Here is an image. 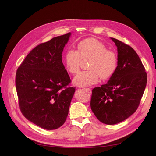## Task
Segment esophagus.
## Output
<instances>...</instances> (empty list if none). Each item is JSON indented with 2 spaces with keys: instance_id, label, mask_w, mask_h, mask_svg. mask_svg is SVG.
<instances>
[{
  "instance_id": "34e87169",
  "label": "esophagus",
  "mask_w": 156,
  "mask_h": 156,
  "mask_svg": "<svg viewBox=\"0 0 156 156\" xmlns=\"http://www.w3.org/2000/svg\"><path fill=\"white\" fill-rule=\"evenodd\" d=\"M84 90H86L90 94H92V90L90 88H84Z\"/></svg>"
}]
</instances>
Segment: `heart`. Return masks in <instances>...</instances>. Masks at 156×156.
Segmentation results:
<instances>
[{
    "instance_id": "1",
    "label": "heart",
    "mask_w": 156,
    "mask_h": 156,
    "mask_svg": "<svg viewBox=\"0 0 156 156\" xmlns=\"http://www.w3.org/2000/svg\"><path fill=\"white\" fill-rule=\"evenodd\" d=\"M77 51L68 49L64 55V64L68 72L76 74L81 60L90 59L87 71L80 72L73 79L79 87H87L102 80L110 79L118 68L119 58L116 52L107 50L102 42L95 38H87L77 44Z\"/></svg>"
}]
</instances>
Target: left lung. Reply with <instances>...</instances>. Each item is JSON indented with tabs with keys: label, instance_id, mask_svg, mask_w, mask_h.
Segmentation results:
<instances>
[{
	"label": "left lung",
	"instance_id": "1",
	"mask_svg": "<svg viewBox=\"0 0 156 156\" xmlns=\"http://www.w3.org/2000/svg\"><path fill=\"white\" fill-rule=\"evenodd\" d=\"M111 39L117 47L119 64L107 84L92 90L90 107L97 119L113 125L136 111L147 83V74L135 50L121 41Z\"/></svg>",
	"mask_w": 156,
	"mask_h": 156
}]
</instances>
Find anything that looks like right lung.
Returning a JSON list of instances; mask_svg holds the SVG:
<instances>
[{
	"instance_id": "right-lung-1",
	"label": "right lung",
	"mask_w": 156,
	"mask_h": 156,
	"mask_svg": "<svg viewBox=\"0 0 156 156\" xmlns=\"http://www.w3.org/2000/svg\"><path fill=\"white\" fill-rule=\"evenodd\" d=\"M71 33L55 37L33 49L18 68L16 87L20 110L41 128L62 126L68 115L75 87L62 61Z\"/></svg>"
}]
</instances>
